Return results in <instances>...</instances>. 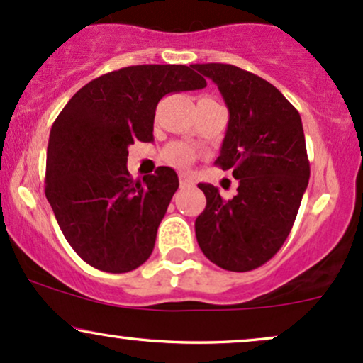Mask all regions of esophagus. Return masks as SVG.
<instances>
[{"mask_svg": "<svg viewBox=\"0 0 363 363\" xmlns=\"http://www.w3.org/2000/svg\"><path fill=\"white\" fill-rule=\"evenodd\" d=\"M179 182H181V186H182V187H186V186H193V184H194L193 177L187 176V174H181V176H179Z\"/></svg>", "mask_w": 363, "mask_h": 363, "instance_id": "34e87169", "label": "esophagus"}]
</instances>
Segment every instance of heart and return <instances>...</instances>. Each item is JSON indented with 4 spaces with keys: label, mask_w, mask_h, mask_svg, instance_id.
Here are the masks:
<instances>
[{
    "label": "heart",
    "mask_w": 363,
    "mask_h": 363,
    "mask_svg": "<svg viewBox=\"0 0 363 363\" xmlns=\"http://www.w3.org/2000/svg\"><path fill=\"white\" fill-rule=\"evenodd\" d=\"M165 160L176 167H189L194 160V152L184 143H174L165 150Z\"/></svg>",
    "instance_id": "1"
}]
</instances>
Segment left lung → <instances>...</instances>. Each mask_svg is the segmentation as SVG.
<instances>
[{
    "mask_svg": "<svg viewBox=\"0 0 363 363\" xmlns=\"http://www.w3.org/2000/svg\"><path fill=\"white\" fill-rule=\"evenodd\" d=\"M193 68L218 86L227 104V133L215 164L239 181L232 199L199 182L206 208L194 222L196 239L220 268L251 272L280 251L309 184L302 119L281 91L257 74L222 62Z\"/></svg>",
    "mask_w": 363,
    "mask_h": 363,
    "instance_id": "left-lung-1",
    "label": "left lung"
}]
</instances>
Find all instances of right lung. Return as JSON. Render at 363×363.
Masks as SVG:
<instances>
[{
    "label": "right lung",
    "mask_w": 363,
    "mask_h": 363,
    "mask_svg": "<svg viewBox=\"0 0 363 363\" xmlns=\"http://www.w3.org/2000/svg\"><path fill=\"white\" fill-rule=\"evenodd\" d=\"M205 86L193 66H128L86 83L54 121L45 198L62 235L90 266L128 273L150 257L179 177L174 169L158 167L133 181L128 147L153 141L164 95Z\"/></svg>",
    "instance_id": "1"
}]
</instances>
